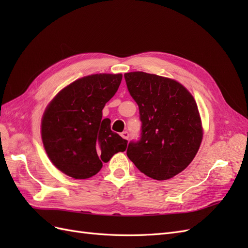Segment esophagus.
<instances>
[{
    "label": "esophagus",
    "instance_id": "34e87169",
    "mask_svg": "<svg viewBox=\"0 0 248 248\" xmlns=\"http://www.w3.org/2000/svg\"><path fill=\"white\" fill-rule=\"evenodd\" d=\"M121 137L124 139V140H129V133L127 131H123L121 133Z\"/></svg>",
    "mask_w": 248,
    "mask_h": 248
}]
</instances>
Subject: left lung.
<instances>
[{
    "label": "left lung",
    "instance_id": "left-lung-1",
    "mask_svg": "<svg viewBox=\"0 0 248 248\" xmlns=\"http://www.w3.org/2000/svg\"><path fill=\"white\" fill-rule=\"evenodd\" d=\"M124 78L141 121L140 138L129 142L127 156L146 176L170 179L188 167L201 146L197 102L174 79L141 71L125 73Z\"/></svg>",
    "mask_w": 248,
    "mask_h": 248
}]
</instances>
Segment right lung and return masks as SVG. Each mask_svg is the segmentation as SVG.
Returning <instances> with one entry per match:
<instances>
[{
    "label": "right lung",
    "instance_id": "obj_1",
    "mask_svg": "<svg viewBox=\"0 0 248 248\" xmlns=\"http://www.w3.org/2000/svg\"><path fill=\"white\" fill-rule=\"evenodd\" d=\"M122 74H92L60 91L41 121L44 149L54 166L74 179L96 175L102 161L124 152L126 140L110 130L102 119L106 103L118 91Z\"/></svg>",
    "mask_w": 248,
    "mask_h": 248
}]
</instances>
